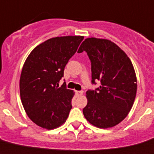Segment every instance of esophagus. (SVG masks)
Instances as JSON below:
<instances>
[{
	"mask_svg": "<svg viewBox=\"0 0 154 154\" xmlns=\"http://www.w3.org/2000/svg\"><path fill=\"white\" fill-rule=\"evenodd\" d=\"M76 95L78 96V97H79V96H82V93H83V91L82 90H80V91H76L75 92Z\"/></svg>",
	"mask_w": 154,
	"mask_h": 154,
	"instance_id": "1",
	"label": "esophagus"
}]
</instances>
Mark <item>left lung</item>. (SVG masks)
Returning a JSON list of instances; mask_svg holds the SVG:
<instances>
[{"label":"left lung","instance_id":"left-lung-1","mask_svg":"<svg viewBox=\"0 0 154 154\" xmlns=\"http://www.w3.org/2000/svg\"><path fill=\"white\" fill-rule=\"evenodd\" d=\"M86 51L91 62L92 84L100 87L86 92L83 115L90 124L111 128L124 120L136 98L137 81L133 65L124 51L108 39L87 38L78 53Z\"/></svg>","mask_w":154,"mask_h":154}]
</instances>
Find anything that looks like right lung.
Here are the masks:
<instances>
[{
	"label": "right lung",
	"mask_w": 154,
	"mask_h": 154,
	"mask_svg": "<svg viewBox=\"0 0 154 154\" xmlns=\"http://www.w3.org/2000/svg\"><path fill=\"white\" fill-rule=\"evenodd\" d=\"M83 36L51 38L29 55L21 73L20 96L29 118L37 125L52 129L61 125L72 109L73 91L59 81Z\"/></svg>",
	"instance_id": "1"
}]
</instances>
